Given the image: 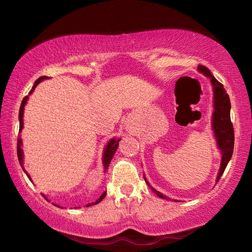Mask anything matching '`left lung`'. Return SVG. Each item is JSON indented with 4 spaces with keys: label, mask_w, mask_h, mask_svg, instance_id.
<instances>
[{
    "label": "left lung",
    "mask_w": 252,
    "mask_h": 252,
    "mask_svg": "<svg viewBox=\"0 0 252 252\" xmlns=\"http://www.w3.org/2000/svg\"><path fill=\"white\" fill-rule=\"evenodd\" d=\"M198 70L211 79L213 91H215V112H213L212 117V127L213 131H215V135L217 137L218 146L222 153L220 173H219L217 179V181L219 182L223 172L225 171L228 161L232 158L234 151V127L231 121V112H229L231 111V100H229V97L226 94V91L224 89L223 84L219 82L218 80L213 77V74L206 66L199 65L198 66ZM144 180H145L146 184L149 185V183L145 179V176H144ZM152 189L156 192V195L159 196L160 198L167 199V197L163 196L161 192L154 189L153 187Z\"/></svg>",
    "instance_id": "8db88e82"
}]
</instances>
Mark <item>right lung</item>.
Returning <instances> with one entry per match:
<instances>
[{
    "label": "right lung",
    "instance_id": "add662e5",
    "mask_svg": "<svg viewBox=\"0 0 252 252\" xmlns=\"http://www.w3.org/2000/svg\"><path fill=\"white\" fill-rule=\"evenodd\" d=\"M47 77L46 76H43V77H40L39 79L36 80V81L34 82V84H33V87H32V89L30 90V92H29V94H31L32 92H33V90L35 89V87L37 84H39L42 80H44V79H46ZM27 99H28V96H25L24 97V99H23V101H21V105H20V109H19V131H21L23 130V125H24V122H23V117H24V107H25V105H26V103H27ZM119 141L120 140H115V138H112V140L108 143V145L106 146V148H105V153H104V160H103V163H104V168L105 169H108V167H109V163H110V161H111V159H112V157H114V154L116 153V151H117V147H118V145H119ZM17 156H18V160H19V163H20V165L21 167H23V151H21V148H20V145H21V140L20 138H18L17 140ZM23 169H24V167H23ZM24 171H25V169H24ZM26 172V171H25ZM26 174H27V176H28L29 178V180H30V176H29V174L26 172ZM106 196V192L104 191L103 194H101V196L98 198L97 200H96L95 202H92V203H88V207L89 206H93V205H96V203H98V202H100L101 200L104 199V197Z\"/></svg>",
    "mask_w": 252,
    "mask_h": 252
}]
</instances>
